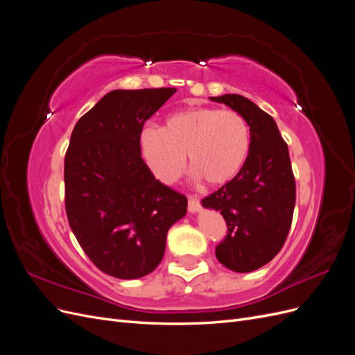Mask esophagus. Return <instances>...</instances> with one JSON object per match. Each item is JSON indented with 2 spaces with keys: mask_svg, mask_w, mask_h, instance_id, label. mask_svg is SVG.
<instances>
[{
  "mask_svg": "<svg viewBox=\"0 0 355 355\" xmlns=\"http://www.w3.org/2000/svg\"><path fill=\"white\" fill-rule=\"evenodd\" d=\"M200 207H201V204H200L198 197L194 196V194L188 196V210H189L191 213H196V211L200 210Z\"/></svg>",
  "mask_w": 355,
  "mask_h": 355,
  "instance_id": "obj_1",
  "label": "esophagus"
}]
</instances>
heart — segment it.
Returning <instances> with one entry per match:
<instances>
[{"mask_svg": "<svg viewBox=\"0 0 355 355\" xmlns=\"http://www.w3.org/2000/svg\"><path fill=\"white\" fill-rule=\"evenodd\" d=\"M139 148L153 173L164 184L175 182L187 166L210 185L228 184L243 168L250 151V130L232 110L192 108L171 114L163 128L148 125Z\"/></svg>", "mask_w": 355, "mask_h": 355, "instance_id": "1", "label": "heart"}]
</instances>
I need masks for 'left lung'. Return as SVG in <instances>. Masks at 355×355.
Wrapping results in <instances>:
<instances>
[{
    "label": "left lung",
    "mask_w": 355,
    "mask_h": 355,
    "mask_svg": "<svg viewBox=\"0 0 355 355\" xmlns=\"http://www.w3.org/2000/svg\"><path fill=\"white\" fill-rule=\"evenodd\" d=\"M211 101L244 116L250 151L239 175L201 201L204 207L219 210L228 227L214 250L218 261L231 271L250 272L274 259L288 235L296 202L292 163L270 114L240 94Z\"/></svg>",
    "instance_id": "1"
}]
</instances>
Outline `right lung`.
Segmentation results:
<instances>
[{
  "mask_svg": "<svg viewBox=\"0 0 355 355\" xmlns=\"http://www.w3.org/2000/svg\"><path fill=\"white\" fill-rule=\"evenodd\" d=\"M176 89L114 90L75 124L65 154V207L84 253L105 274L153 272L167 231L185 216L184 194L157 180L139 135Z\"/></svg>",
  "mask_w": 355,
  "mask_h": 355,
  "instance_id": "right-lung-1",
  "label": "right lung"
}]
</instances>
